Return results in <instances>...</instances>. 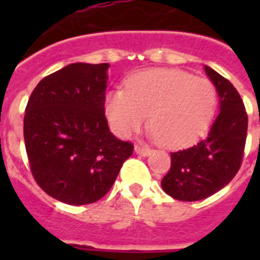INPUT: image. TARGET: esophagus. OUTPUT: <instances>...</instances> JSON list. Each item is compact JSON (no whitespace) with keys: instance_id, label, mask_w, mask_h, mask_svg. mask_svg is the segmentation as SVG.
Returning <instances> with one entry per match:
<instances>
[{"instance_id":"1","label":"esophagus","mask_w":260,"mask_h":260,"mask_svg":"<svg viewBox=\"0 0 260 260\" xmlns=\"http://www.w3.org/2000/svg\"><path fill=\"white\" fill-rule=\"evenodd\" d=\"M135 152L138 155H142V156H148L151 155L152 150L148 148V147H142V146H135Z\"/></svg>"}]
</instances>
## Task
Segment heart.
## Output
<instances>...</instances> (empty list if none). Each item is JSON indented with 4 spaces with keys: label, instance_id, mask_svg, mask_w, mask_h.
<instances>
[{
    "label": "heart",
    "instance_id": "1",
    "mask_svg": "<svg viewBox=\"0 0 260 260\" xmlns=\"http://www.w3.org/2000/svg\"><path fill=\"white\" fill-rule=\"evenodd\" d=\"M217 108V90L206 78L171 69H154L132 75L126 90H110L105 100L108 121L126 138L150 113V136L167 147L197 142L209 128Z\"/></svg>",
    "mask_w": 260,
    "mask_h": 260
}]
</instances>
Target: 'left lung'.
Returning a JSON list of instances; mask_svg holds the SVG:
<instances>
[{"instance_id":"obj_1","label":"left lung","mask_w":260,"mask_h":260,"mask_svg":"<svg viewBox=\"0 0 260 260\" xmlns=\"http://www.w3.org/2000/svg\"><path fill=\"white\" fill-rule=\"evenodd\" d=\"M204 70L217 90L220 112L206 139L171 152L162 187L179 201H200L228 185L240 169L246 146L248 117L238 90L209 66Z\"/></svg>"}]
</instances>
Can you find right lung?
Masks as SVG:
<instances>
[{"label": "right lung", "mask_w": 260, "mask_h": 260, "mask_svg": "<svg viewBox=\"0 0 260 260\" xmlns=\"http://www.w3.org/2000/svg\"><path fill=\"white\" fill-rule=\"evenodd\" d=\"M108 63H71L43 78L26 105L30 171L48 196L69 205L104 197L134 152L108 126Z\"/></svg>", "instance_id": "add662e5"}]
</instances>
